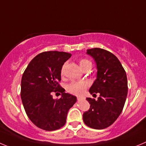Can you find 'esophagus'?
I'll return each instance as SVG.
<instances>
[{"label": "esophagus", "mask_w": 146, "mask_h": 146, "mask_svg": "<svg viewBox=\"0 0 146 146\" xmlns=\"http://www.w3.org/2000/svg\"><path fill=\"white\" fill-rule=\"evenodd\" d=\"M77 99L78 101H80V100H83V99H85V98L81 97V96H78V97H77Z\"/></svg>", "instance_id": "34e87169"}]
</instances>
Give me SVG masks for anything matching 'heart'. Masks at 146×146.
Here are the masks:
<instances>
[{
	"label": "heart",
	"instance_id": "b5f03b06",
	"mask_svg": "<svg viewBox=\"0 0 146 146\" xmlns=\"http://www.w3.org/2000/svg\"><path fill=\"white\" fill-rule=\"evenodd\" d=\"M79 65L83 70L86 68H91L92 66V62L86 58L79 59ZM64 74V67L61 69V75ZM88 84L84 81H74L68 86V92L74 95H81L86 89Z\"/></svg>",
	"mask_w": 146,
	"mask_h": 146
}]
</instances>
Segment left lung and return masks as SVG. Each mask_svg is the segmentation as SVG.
I'll return each instance as SVG.
<instances>
[{
    "label": "left lung",
    "instance_id": "left-lung-1",
    "mask_svg": "<svg viewBox=\"0 0 146 146\" xmlns=\"http://www.w3.org/2000/svg\"><path fill=\"white\" fill-rule=\"evenodd\" d=\"M95 60L97 78L89 92L100 96L97 100L87 98L90 108L83 114L86 125L102 130L112 125L123 110L127 94V79L125 69L114 54L101 48L87 50Z\"/></svg>",
    "mask_w": 146,
    "mask_h": 146
}]
</instances>
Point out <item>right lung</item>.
<instances>
[{
    "instance_id": "right-lung-1",
    "label": "right lung",
    "mask_w": 146,
    "mask_h": 146,
    "mask_svg": "<svg viewBox=\"0 0 146 146\" xmlns=\"http://www.w3.org/2000/svg\"><path fill=\"white\" fill-rule=\"evenodd\" d=\"M71 54L48 51L37 54L24 70L21 82V98L29 119L39 128L53 131L66 122L68 111L76 102V97L60 85L61 69ZM61 93L60 99L53 100L52 93Z\"/></svg>"
}]
</instances>
